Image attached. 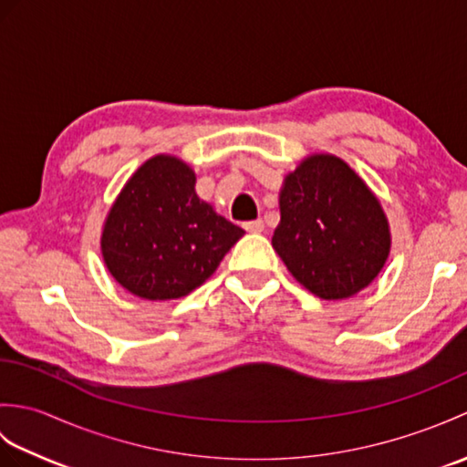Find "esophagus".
Listing matches in <instances>:
<instances>
[{
	"label": "esophagus",
	"mask_w": 467,
	"mask_h": 467,
	"mask_svg": "<svg viewBox=\"0 0 467 467\" xmlns=\"http://www.w3.org/2000/svg\"><path fill=\"white\" fill-rule=\"evenodd\" d=\"M244 231L246 233H263L265 223L261 221V218H256V221H251V223H244Z\"/></svg>",
	"instance_id": "1"
}]
</instances>
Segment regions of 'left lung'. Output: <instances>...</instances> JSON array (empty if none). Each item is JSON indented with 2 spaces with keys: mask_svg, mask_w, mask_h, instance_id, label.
<instances>
[{
  "mask_svg": "<svg viewBox=\"0 0 467 467\" xmlns=\"http://www.w3.org/2000/svg\"><path fill=\"white\" fill-rule=\"evenodd\" d=\"M273 249L305 289L327 301L369 285L391 246L383 208L341 158L315 154L285 178Z\"/></svg>",
  "mask_w": 467,
  "mask_h": 467,
  "instance_id": "left-lung-1",
  "label": "left lung"
}]
</instances>
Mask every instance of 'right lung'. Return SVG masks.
<instances>
[{"instance_id":"right-lung-1","label":"right lung","mask_w":467,"mask_h":467,"mask_svg":"<svg viewBox=\"0 0 467 467\" xmlns=\"http://www.w3.org/2000/svg\"><path fill=\"white\" fill-rule=\"evenodd\" d=\"M196 176L174 156L144 162L116 198L102 233L108 271L148 301L184 296L221 265L244 231L196 196Z\"/></svg>"}]
</instances>
